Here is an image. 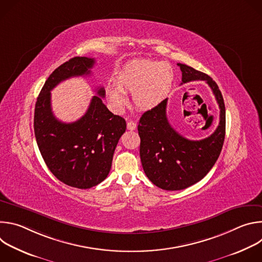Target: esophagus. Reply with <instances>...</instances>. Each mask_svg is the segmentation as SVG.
Returning a JSON list of instances; mask_svg holds the SVG:
<instances>
[{
	"label": "esophagus",
	"instance_id": "1",
	"mask_svg": "<svg viewBox=\"0 0 262 262\" xmlns=\"http://www.w3.org/2000/svg\"><path fill=\"white\" fill-rule=\"evenodd\" d=\"M126 127H127V129H129V130H135L136 127H137V124H136V122H134V121H128V122L126 123Z\"/></svg>",
	"mask_w": 262,
	"mask_h": 262
}]
</instances>
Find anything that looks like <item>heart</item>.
<instances>
[{
  "label": "heart",
  "instance_id": "b5f03b06",
  "mask_svg": "<svg viewBox=\"0 0 262 262\" xmlns=\"http://www.w3.org/2000/svg\"><path fill=\"white\" fill-rule=\"evenodd\" d=\"M174 81L173 68L166 62L137 60L126 64L117 74L116 84H108L105 94L116 110L126 103L124 93H133L137 108L152 110L169 95Z\"/></svg>",
  "mask_w": 262,
  "mask_h": 262
}]
</instances>
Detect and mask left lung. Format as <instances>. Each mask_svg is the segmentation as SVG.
<instances>
[{
  "mask_svg": "<svg viewBox=\"0 0 262 262\" xmlns=\"http://www.w3.org/2000/svg\"><path fill=\"white\" fill-rule=\"evenodd\" d=\"M181 84L205 81L211 88L220 107V121L209 137L194 141L179 135L169 123L166 98L142 115L138 125L141 139L140 157L148 179L166 191H178L200 181L215 164L224 144L226 112L216 83L206 73L178 63Z\"/></svg>",
  "mask_w": 262,
  "mask_h": 262,
  "instance_id": "8db88e82",
  "label": "left lung"
}]
</instances>
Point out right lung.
Wrapping results in <instances>:
<instances>
[{"label": "right lung", "instance_id": "1", "mask_svg": "<svg viewBox=\"0 0 262 262\" xmlns=\"http://www.w3.org/2000/svg\"><path fill=\"white\" fill-rule=\"evenodd\" d=\"M94 63V58L74 57L60 65L46 81L35 104V138L48 168L60 181L78 189H90L106 178L126 129L125 120L102 102V87L79 120L65 123L53 114L51 91L69 78L88 76Z\"/></svg>", "mask_w": 262, "mask_h": 262}]
</instances>
